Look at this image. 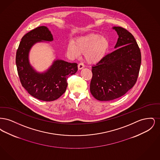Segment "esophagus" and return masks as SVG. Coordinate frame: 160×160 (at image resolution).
Segmentation results:
<instances>
[{"instance_id": "esophagus-1", "label": "esophagus", "mask_w": 160, "mask_h": 160, "mask_svg": "<svg viewBox=\"0 0 160 160\" xmlns=\"http://www.w3.org/2000/svg\"><path fill=\"white\" fill-rule=\"evenodd\" d=\"M84 67V65L83 63H80L78 65V69H82Z\"/></svg>"}]
</instances>
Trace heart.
I'll return each mask as SVG.
<instances>
[{
	"label": "heart",
	"instance_id": "heart-1",
	"mask_svg": "<svg viewBox=\"0 0 160 160\" xmlns=\"http://www.w3.org/2000/svg\"><path fill=\"white\" fill-rule=\"evenodd\" d=\"M110 42L106 37L97 33H91L77 38L75 42L69 44L68 50L76 56L84 54L85 59L89 63H97L108 53Z\"/></svg>",
	"mask_w": 160,
	"mask_h": 160
}]
</instances>
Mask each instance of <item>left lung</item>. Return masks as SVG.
<instances>
[{
    "label": "left lung",
    "instance_id": "left-lung-1",
    "mask_svg": "<svg viewBox=\"0 0 160 160\" xmlns=\"http://www.w3.org/2000/svg\"><path fill=\"white\" fill-rule=\"evenodd\" d=\"M119 38L114 52L92 67L90 91L99 101H111L125 94L136 83L141 52L134 36L121 27H113Z\"/></svg>",
    "mask_w": 160,
    "mask_h": 160
}]
</instances>
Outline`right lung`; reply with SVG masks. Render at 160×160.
Instances as JSON below:
<instances>
[{
    "instance_id": "obj_1",
    "label": "right lung",
    "mask_w": 160,
    "mask_h": 160,
    "mask_svg": "<svg viewBox=\"0 0 160 160\" xmlns=\"http://www.w3.org/2000/svg\"><path fill=\"white\" fill-rule=\"evenodd\" d=\"M53 40L51 32L46 26L38 27L24 35L16 53V65L23 88L35 98L52 101L58 99L66 91L67 80L77 70V63L57 59L46 71L39 73L32 67L29 53L35 44Z\"/></svg>"
}]
</instances>
